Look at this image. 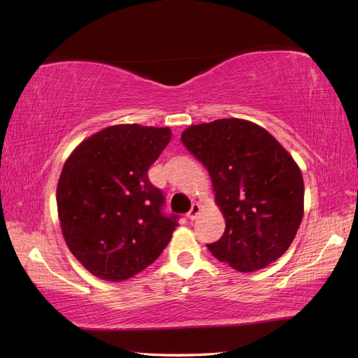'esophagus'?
<instances>
[{
  "instance_id": "esophagus-1",
  "label": "esophagus",
  "mask_w": 358,
  "mask_h": 358,
  "mask_svg": "<svg viewBox=\"0 0 358 358\" xmlns=\"http://www.w3.org/2000/svg\"><path fill=\"white\" fill-rule=\"evenodd\" d=\"M200 212H201V206H200V204H199V203H194L191 210L187 212V218H189V220H195L196 217H199Z\"/></svg>"
}]
</instances>
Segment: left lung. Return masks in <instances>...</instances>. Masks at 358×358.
<instances>
[{
	"label": "left lung",
	"mask_w": 358,
	"mask_h": 358,
	"mask_svg": "<svg viewBox=\"0 0 358 358\" xmlns=\"http://www.w3.org/2000/svg\"><path fill=\"white\" fill-rule=\"evenodd\" d=\"M181 141L206 167L226 220L217 260L238 272L263 269L283 255L303 218L305 183L291 154L252 121L222 118L189 126Z\"/></svg>",
	"instance_id": "left-lung-1"
}]
</instances>
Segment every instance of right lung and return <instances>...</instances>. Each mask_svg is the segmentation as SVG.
Instances as JSON below:
<instances>
[{
  "mask_svg": "<svg viewBox=\"0 0 358 358\" xmlns=\"http://www.w3.org/2000/svg\"><path fill=\"white\" fill-rule=\"evenodd\" d=\"M169 127L117 124L90 135L66 159L57 186L62 232L73 257L108 281H123L154 263L177 217L148 171L171 141Z\"/></svg>",
  "mask_w": 358,
  "mask_h": 358,
  "instance_id": "add662e5",
  "label": "right lung"
}]
</instances>
